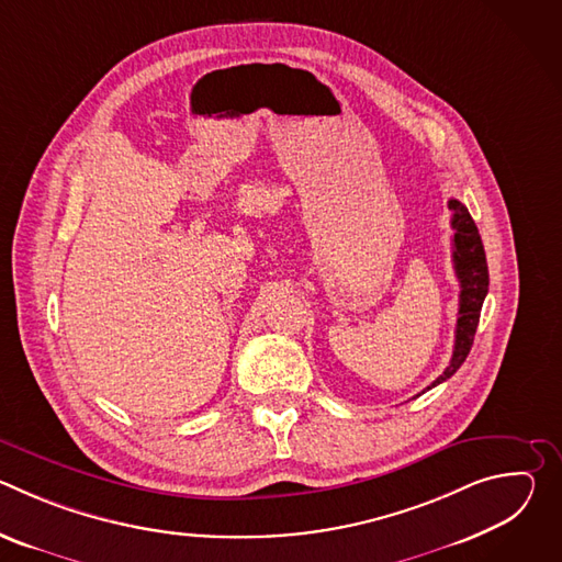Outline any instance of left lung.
<instances>
[{"mask_svg":"<svg viewBox=\"0 0 562 562\" xmlns=\"http://www.w3.org/2000/svg\"><path fill=\"white\" fill-rule=\"evenodd\" d=\"M449 209L453 211L451 226L453 233V267L456 276L460 280V308H458V325H456V345L449 367L438 375L431 386L449 380L460 364L467 360L473 336L477 329L480 308H483L485 295L490 291V271H487V258L483 239H480L477 226L471 220L467 206L458 200H449ZM427 386V389H431Z\"/></svg>","mask_w":562,"mask_h":562,"instance_id":"1","label":"left lung"}]
</instances>
